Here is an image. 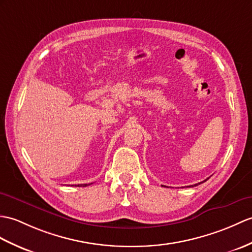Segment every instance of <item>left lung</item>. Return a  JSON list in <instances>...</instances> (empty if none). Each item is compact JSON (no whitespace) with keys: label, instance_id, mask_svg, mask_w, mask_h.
Wrapping results in <instances>:
<instances>
[{"label":"left lung","instance_id":"left-lung-1","mask_svg":"<svg viewBox=\"0 0 252 252\" xmlns=\"http://www.w3.org/2000/svg\"><path fill=\"white\" fill-rule=\"evenodd\" d=\"M207 179H208V178H207ZM207 179H206V180H207ZM204 181H205V180H204ZM204 181H202V183H204ZM200 184H201V183H200ZM200 184H196V185H194V186H197V185H200ZM189 187H193V186H189Z\"/></svg>","mask_w":252,"mask_h":252}]
</instances>
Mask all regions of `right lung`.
Returning a JSON list of instances; mask_svg holds the SVG:
<instances>
[{"mask_svg":"<svg viewBox=\"0 0 252 252\" xmlns=\"http://www.w3.org/2000/svg\"><path fill=\"white\" fill-rule=\"evenodd\" d=\"M90 185V184H89ZM88 185L87 184H85V185H75V187H87Z\"/></svg>","mask_w":252,"mask_h":252,"instance_id":"1","label":"right lung"}]
</instances>
